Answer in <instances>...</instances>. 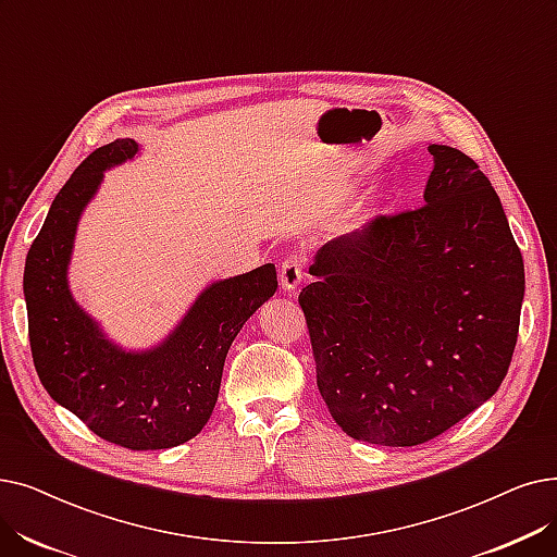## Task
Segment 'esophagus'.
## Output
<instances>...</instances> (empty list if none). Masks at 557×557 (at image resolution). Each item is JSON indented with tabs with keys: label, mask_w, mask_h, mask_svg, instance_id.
Instances as JSON below:
<instances>
[{
	"label": "esophagus",
	"mask_w": 557,
	"mask_h": 557,
	"mask_svg": "<svg viewBox=\"0 0 557 557\" xmlns=\"http://www.w3.org/2000/svg\"><path fill=\"white\" fill-rule=\"evenodd\" d=\"M305 263H307V257H305L302 252L288 255V257L282 261L280 282H282L284 292H296L298 284H300L302 277H305Z\"/></svg>",
	"instance_id": "1"
}]
</instances>
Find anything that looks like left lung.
Wrapping results in <instances>:
<instances>
[{
	"label": "left lung",
	"instance_id": "8db88e82",
	"mask_svg": "<svg viewBox=\"0 0 557 557\" xmlns=\"http://www.w3.org/2000/svg\"><path fill=\"white\" fill-rule=\"evenodd\" d=\"M419 209L375 215L317 252L298 302L332 419L357 442L419 446L500 386L523 259L480 165L430 145Z\"/></svg>",
	"mask_w": 557,
	"mask_h": 557
}]
</instances>
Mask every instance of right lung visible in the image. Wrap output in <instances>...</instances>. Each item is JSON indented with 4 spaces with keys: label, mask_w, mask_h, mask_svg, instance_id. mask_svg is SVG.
Segmentation results:
<instances>
[{
    "label": "right lung",
    "mask_w": 557,
    "mask_h": 557,
    "mask_svg": "<svg viewBox=\"0 0 557 557\" xmlns=\"http://www.w3.org/2000/svg\"><path fill=\"white\" fill-rule=\"evenodd\" d=\"M138 152L117 138L95 150L54 198L24 263L36 373L59 405L98 437L129 450L173 448L205 428L219 400L225 357L252 313L277 288L273 263L213 282L163 344L125 352L72 298L67 263L84 207L107 168Z\"/></svg>",
    "instance_id": "obj_1"
}]
</instances>
